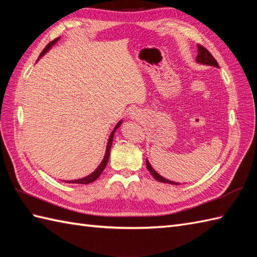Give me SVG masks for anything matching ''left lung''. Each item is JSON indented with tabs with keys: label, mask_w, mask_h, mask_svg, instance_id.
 I'll use <instances>...</instances> for the list:
<instances>
[{
	"label": "left lung",
	"mask_w": 257,
	"mask_h": 257,
	"mask_svg": "<svg viewBox=\"0 0 257 257\" xmlns=\"http://www.w3.org/2000/svg\"><path fill=\"white\" fill-rule=\"evenodd\" d=\"M196 63L199 64H203V65H209V66H213V67H219V64L215 61V58L212 56V54L206 50L205 47H203L202 45H198V56H196ZM146 166L147 169H148L149 172L152 174L157 181L162 182V183H169V184H174V185H179V183L170 181V180H167L166 178L161 177L159 173H158L154 168L151 167L150 162L148 161V159H146Z\"/></svg>",
	"instance_id": "8db88e82"
}]
</instances>
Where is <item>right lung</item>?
<instances>
[{"mask_svg": "<svg viewBox=\"0 0 257 257\" xmlns=\"http://www.w3.org/2000/svg\"><path fill=\"white\" fill-rule=\"evenodd\" d=\"M58 40H59V37L55 38V40L52 41L51 43H48L47 46H46V47L44 48V50H43V52L41 53L40 58H41L43 55H45V54L51 50L52 46L56 44V42H57ZM121 123H122V121H121V120H120V121L116 124V127L113 128V130H112V133L110 134V136H109L105 157H103L102 161L100 162V165L98 166V168L96 169V170H95L94 172H92V173H90L89 176H87V177H85V178H81V179H78V180H72V181H65V182H67V183H77V184H88V183L94 182L95 180H97L98 178H99V176H100V174H101L102 171H103V169L106 168L108 159H109V156H110V149H111V145H112V140H113V135H114V133H116V130L120 127V124H121Z\"/></svg>", "mask_w": 257, "mask_h": 257, "instance_id": "1", "label": "right lung"}]
</instances>
